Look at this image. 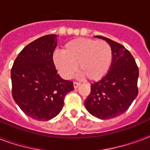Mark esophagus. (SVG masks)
Masks as SVG:
<instances>
[{"label": "esophagus", "mask_w": 150, "mask_h": 150, "mask_svg": "<svg viewBox=\"0 0 150 150\" xmlns=\"http://www.w3.org/2000/svg\"><path fill=\"white\" fill-rule=\"evenodd\" d=\"M79 85H80V82H73V86H74V88H75V89L78 88V86H79Z\"/></svg>", "instance_id": "obj_1"}]
</instances>
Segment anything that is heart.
I'll return each instance as SVG.
<instances>
[{
    "label": "heart",
    "instance_id": "b5f03b06",
    "mask_svg": "<svg viewBox=\"0 0 150 150\" xmlns=\"http://www.w3.org/2000/svg\"><path fill=\"white\" fill-rule=\"evenodd\" d=\"M113 51L105 41L85 38L70 40L64 46L63 52H55L53 56L55 66L64 79H70L77 70L86 79L97 81L109 71Z\"/></svg>",
    "mask_w": 150,
    "mask_h": 150
}]
</instances>
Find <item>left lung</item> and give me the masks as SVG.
<instances>
[{"instance_id": "8db88e82", "label": "left lung", "mask_w": 150, "mask_h": 150, "mask_svg": "<svg viewBox=\"0 0 150 150\" xmlns=\"http://www.w3.org/2000/svg\"><path fill=\"white\" fill-rule=\"evenodd\" d=\"M96 37L110 45L113 58L107 75L91 84V92L84 104L92 115L107 120L124 114L136 98L139 72L135 58L123 45L104 36Z\"/></svg>"}]
</instances>
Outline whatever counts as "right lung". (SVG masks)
Returning a JSON list of instances; mask_svg holds the SVG:
<instances>
[{
	"label": "right lung",
	"instance_id": "right-lung-1",
	"mask_svg": "<svg viewBox=\"0 0 150 150\" xmlns=\"http://www.w3.org/2000/svg\"><path fill=\"white\" fill-rule=\"evenodd\" d=\"M54 34L41 36L25 47L14 61L11 71L12 96L22 111L37 121H49L61 112L73 82L57 74L53 54Z\"/></svg>",
	"mask_w": 150,
	"mask_h": 150
}]
</instances>
